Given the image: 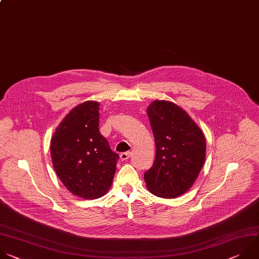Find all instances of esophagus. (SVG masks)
Instances as JSON below:
<instances>
[{
    "label": "esophagus",
    "mask_w": 259,
    "mask_h": 259,
    "mask_svg": "<svg viewBox=\"0 0 259 259\" xmlns=\"http://www.w3.org/2000/svg\"><path fill=\"white\" fill-rule=\"evenodd\" d=\"M131 152L130 151H127V152H122V153H120V155H119V157H120V159L123 161V160H126V159H128L130 157H131Z\"/></svg>",
    "instance_id": "1"
}]
</instances>
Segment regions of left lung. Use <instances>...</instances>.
I'll return each instance as SVG.
<instances>
[{"instance_id": "left-lung-1", "label": "left lung", "mask_w": 259, "mask_h": 259, "mask_svg": "<svg viewBox=\"0 0 259 259\" xmlns=\"http://www.w3.org/2000/svg\"><path fill=\"white\" fill-rule=\"evenodd\" d=\"M147 114L156 146L153 166L144 174L147 189L161 198L179 197L193 186L204 164V134L172 102L154 101Z\"/></svg>"}]
</instances>
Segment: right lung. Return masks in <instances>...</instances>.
<instances>
[{
	"instance_id": "1",
	"label": "right lung",
	"mask_w": 259,
	"mask_h": 259,
	"mask_svg": "<svg viewBox=\"0 0 259 259\" xmlns=\"http://www.w3.org/2000/svg\"><path fill=\"white\" fill-rule=\"evenodd\" d=\"M99 105L87 101L74 107L56 128L50 146L56 175L70 193L83 199L107 193L119 157L99 132Z\"/></svg>"
}]
</instances>
